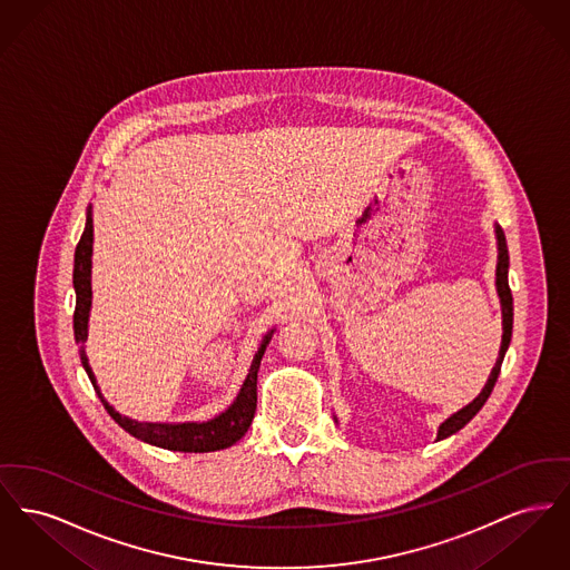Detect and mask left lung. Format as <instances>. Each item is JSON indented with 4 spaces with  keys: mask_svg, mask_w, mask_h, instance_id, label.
<instances>
[{
    "mask_svg": "<svg viewBox=\"0 0 570 570\" xmlns=\"http://www.w3.org/2000/svg\"><path fill=\"white\" fill-rule=\"evenodd\" d=\"M495 235H498V249H500V254H498V269H495V286H498V295H500V301H502V325H504L502 346H500V354H498L495 367L491 370V376H489L485 389L481 391V395H479L474 402H470L468 406L461 407L460 412H455L453 416H449V419L440 425L438 440L449 438V435L460 432L461 428H463L481 407L485 406V402H488V397L491 395L495 382H498V376H500V367H502L507 348H509V344H511V335H513V295H511V288H509V249H507V239H504V233H502L500 226H495Z\"/></svg>",
    "mask_w": 570,
    "mask_h": 570,
    "instance_id": "8db88e82",
    "label": "left lung"
}]
</instances>
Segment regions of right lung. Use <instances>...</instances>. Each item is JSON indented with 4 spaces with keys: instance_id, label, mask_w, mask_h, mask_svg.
<instances>
[{
    "instance_id": "obj_1",
    "label": "right lung",
    "mask_w": 570,
    "mask_h": 570,
    "mask_svg": "<svg viewBox=\"0 0 570 570\" xmlns=\"http://www.w3.org/2000/svg\"><path fill=\"white\" fill-rule=\"evenodd\" d=\"M91 244H94V224H91V212L87 214L85 230H82L81 242L77 245L75 252V293H77V305H75V340L81 348V363L91 380L100 402L107 407L112 421L124 428L128 434L135 435L138 440L168 449V451H179V453H209V451H219L233 446L237 440L244 438L247 428L252 425L254 412H256V379H258V367L261 358L265 354V348L272 340L273 331H269L258 348V353L252 361L249 374L245 379L244 386L235 400V404L222 412L216 419L207 423H181V425H166V423H138L128 416H121L105 402L96 376L87 363L85 356V342H87V321H89V307H91Z\"/></svg>"
}]
</instances>
